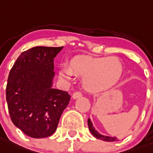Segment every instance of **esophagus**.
Here are the masks:
<instances>
[{
	"label": "esophagus",
	"instance_id": "esophagus-1",
	"mask_svg": "<svg viewBox=\"0 0 153 153\" xmlns=\"http://www.w3.org/2000/svg\"><path fill=\"white\" fill-rule=\"evenodd\" d=\"M82 97V93H80V92H76L73 94V99H76V98L81 97Z\"/></svg>",
	"mask_w": 153,
	"mask_h": 153
}]
</instances>
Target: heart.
<instances>
[{"label":"heart","instance_id":"1","mask_svg":"<svg viewBox=\"0 0 153 153\" xmlns=\"http://www.w3.org/2000/svg\"><path fill=\"white\" fill-rule=\"evenodd\" d=\"M73 72L85 76L83 85L92 93L106 90L116 85L122 74V65L116 57H93L80 56L73 58L69 66H61L60 76L70 80Z\"/></svg>","mask_w":153,"mask_h":153}]
</instances>
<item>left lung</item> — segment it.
<instances>
[{
    "label": "left lung",
    "mask_w": 153,
    "mask_h": 153,
    "mask_svg": "<svg viewBox=\"0 0 153 153\" xmlns=\"http://www.w3.org/2000/svg\"><path fill=\"white\" fill-rule=\"evenodd\" d=\"M88 128H89L90 132L91 133L96 137V138H97V139H100L101 140H104V141H117V137H108V136H105V135H102L99 133V132L95 129V128L93 127V123L91 121V120L88 119Z\"/></svg>",
    "instance_id": "obj_1"
}]
</instances>
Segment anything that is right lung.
Instances as JSON below:
<instances>
[{
  "instance_id": "add662e5",
  "label": "right lung",
  "mask_w": 153,
  "mask_h": 153,
  "mask_svg": "<svg viewBox=\"0 0 153 153\" xmlns=\"http://www.w3.org/2000/svg\"><path fill=\"white\" fill-rule=\"evenodd\" d=\"M63 47L36 46L19 56L6 86L9 112L14 125L27 136L53 135L70 100L66 91L53 88V60Z\"/></svg>"
}]
</instances>
